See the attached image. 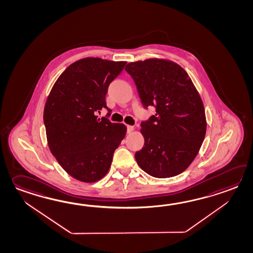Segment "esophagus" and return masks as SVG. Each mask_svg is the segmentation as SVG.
<instances>
[{
	"label": "esophagus",
	"mask_w": 253,
	"mask_h": 253,
	"mask_svg": "<svg viewBox=\"0 0 253 253\" xmlns=\"http://www.w3.org/2000/svg\"><path fill=\"white\" fill-rule=\"evenodd\" d=\"M133 129H134V127H133V126H131V125H127V132H128V133H130Z\"/></svg>",
	"instance_id": "esophagus-1"
}]
</instances>
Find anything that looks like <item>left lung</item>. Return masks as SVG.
<instances>
[{"instance_id": "8db88e82", "label": "left lung", "mask_w": 253, "mask_h": 253, "mask_svg": "<svg viewBox=\"0 0 253 253\" xmlns=\"http://www.w3.org/2000/svg\"><path fill=\"white\" fill-rule=\"evenodd\" d=\"M141 103L156 114L140 124L144 146L135 153L140 169L155 178L180 174L190 166L206 133L201 96L179 64L163 59L129 62Z\"/></svg>"}]
</instances>
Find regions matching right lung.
Instances as JSON below:
<instances>
[{
  "instance_id": "1",
  "label": "right lung",
  "mask_w": 253,
  "mask_h": 253,
  "mask_svg": "<svg viewBox=\"0 0 253 253\" xmlns=\"http://www.w3.org/2000/svg\"><path fill=\"white\" fill-rule=\"evenodd\" d=\"M126 62L84 58L60 75L47 98L43 122L48 145L62 169L76 180L94 182L103 178L127 128L97 113L106 106L108 87Z\"/></svg>"
}]
</instances>
